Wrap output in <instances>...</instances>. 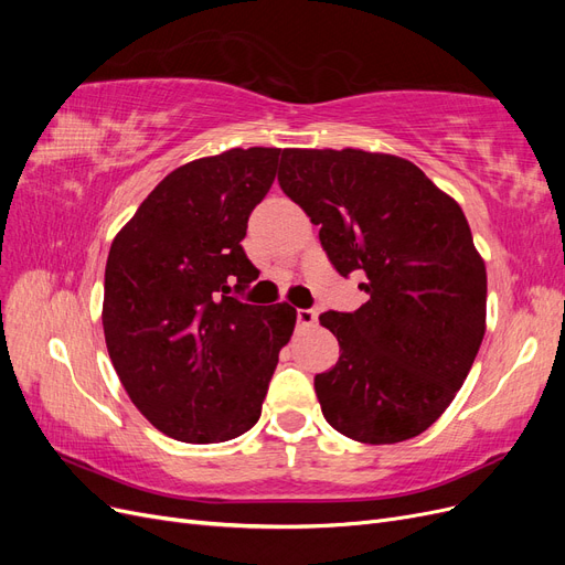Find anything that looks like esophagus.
Here are the masks:
<instances>
[{"label":"esophagus","instance_id":"34e87169","mask_svg":"<svg viewBox=\"0 0 565 565\" xmlns=\"http://www.w3.org/2000/svg\"><path fill=\"white\" fill-rule=\"evenodd\" d=\"M297 322L301 328H311V324L318 322V311L316 309H299L297 311Z\"/></svg>","mask_w":565,"mask_h":565}]
</instances>
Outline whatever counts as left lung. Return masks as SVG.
I'll return each mask as SVG.
<instances>
[{
    "instance_id": "obj_1",
    "label": "left lung",
    "mask_w": 565,
    "mask_h": 565,
    "mask_svg": "<svg viewBox=\"0 0 565 565\" xmlns=\"http://www.w3.org/2000/svg\"><path fill=\"white\" fill-rule=\"evenodd\" d=\"M278 183L320 226L339 276L370 299L320 324L339 361L316 374L322 415L370 446L415 438L446 413L481 349L488 278L459 204L417 164L358 148H285Z\"/></svg>"
}]
</instances>
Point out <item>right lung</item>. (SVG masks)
Returning a JSON list of instances; mask_svg holds the SVG:
<instances>
[{"label":"right lung","mask_w":565,"mask_h":565,"mask_svg":"<svg viewBox=\"0 0 565 565\" xmlns=\"http://www.w3.org/2000/svg\"><path fill=\"white\" fill-rule=\"evenodd\" d=\"M280 152L233 148L174 169L110 245L106 347L131 403L169 438L249 431L295 332L289 303L233 297L259 276L241 243Z\"/></svg>","instance_id":"1"}]
</instances>
